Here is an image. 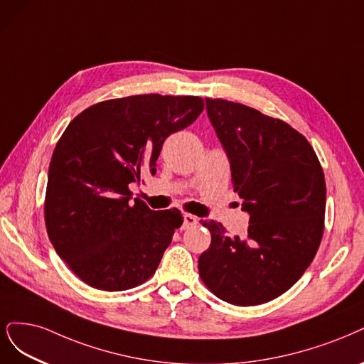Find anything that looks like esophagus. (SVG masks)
Returning <instances> with one entry per match:
<instances>
[{"label":"esophagus","instance_id":"obj_1","mask_svg":"<svg viewBox=\"0 0 364 364\" xmlns=\"http://www.w3.org/2000/svg\"><path fill=\"white\" fill-rule=\"evenodd\" d=\"M197 217H194V215H191V214H185L183 215V228L186 229V228H193V225H196L197 224Z\"/></svg>","mask_w":364,"mask_h":364}]
</instances>
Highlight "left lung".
Returning <instances> with one entry per match:
<instances>
[{
    "instance_id": "8db88e82",
    "label": "left lung",
    "mask_w": 364,
    "mask_h": 364,
    "mask_svg": "<svg viewBox=\"0 0 364 364\" xmlns=\"http://www.w3.org/2000/svg\"><path fill=\"white\" fill-rule=\"evenodd\" d=\"M206 111L250 224L240 237L203 221L212 240L198 274L225 303H268L291 289L319 248L327 196L321 162L306 136L280 119L224 99L206 97Z\"/></svg>"
}]
</instances>
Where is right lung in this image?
<instances>
[{
  "label": "right lung",
  "instance_id": "obj_1",
  "mask_svg": "<svg viewBox=\"0 0 364 364\" xmlns=\"http://www.w3.org/2000/svg\"><path fill=\"white\" fill-rule=\"evenodd\" d=\"M203 108L198 96L109 99L63 132L49 164L45 224L57 255L84 283L117 292L155 274L183 217L132 200L129 185L156 171L162 143Z\"/></svg>",
  "mask_w": 364,
  "mask_h": 364
}]
</instances>
